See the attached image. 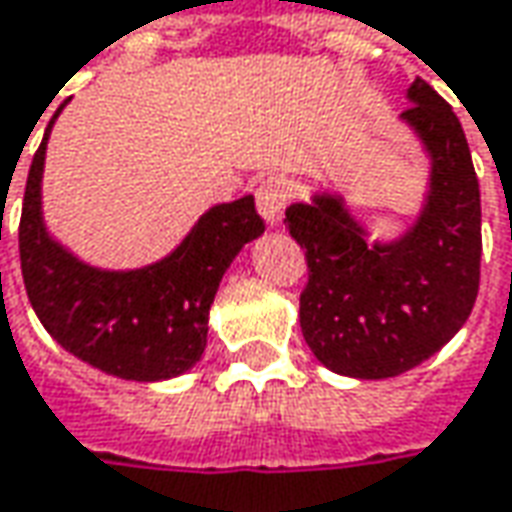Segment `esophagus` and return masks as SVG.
<instances>
[{"instance_id": "1", "label": "esophagus", "mask_w": 512, "mask_h": 512, "mask_svg": "<svg viewBox=\"0 0 512 512\" xmlns=\"http://www.w3.org/2000/svg\"><path fill=\"white\" fill-rule=\"evenodd\" d=\"M290 202V182L282 176H270L256 187V210L265 216L267 225H276Z\"/></svg>"}]
</instances>
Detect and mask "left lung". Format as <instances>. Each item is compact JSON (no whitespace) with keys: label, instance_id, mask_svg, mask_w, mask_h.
<instances>
[{"label":"left lung","instance_id":"1","mask_svg":"<svg viewBox=\"0 0 512 512\" xmlns=\"http://www.w3.org/2000/svg\"><path fill=\"white\" fill-rule=\"evenodd\" d=\"M402 119L430 153V190L396 242H367L339 196L285 210L305 247L299 325L327 370L390 379L427 362L467 322L479 293L482 199L462 122L424 79L407 88Z\"/></svg>","mask_w":512,"mask_h":512}]
</instances>
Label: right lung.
Wrapping results in <instances>:
<instances>
[{
	"mask_svg": "<svg viewBox=\"0 0 512 512\" xmlns=\"http://www.w3.org/2000/svg\"><path fill=\"white\" fill-rule=\"evenodd\" d=\"M59 110L33 153L19 222L30 305L76 359L128 382L173 379L202 359L207 313L219 282L239 250L265 233V222L253 196H242L210 207L185 242L156 265L99 270L79 262L50 239L42 222V168Z\"/></svg>",
	"mask_w": 512,
	"mask_h": 512,
	"instance_id": "obj_1",
	"label": "right lung"
}]
</instances>
